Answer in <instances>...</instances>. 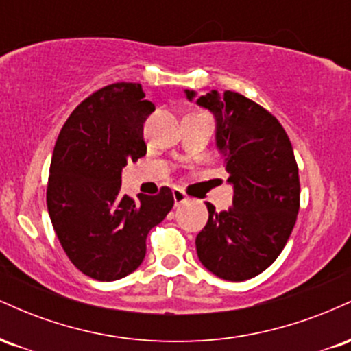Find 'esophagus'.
<instances>
[{
  "label": "esophagus",
  "mask_w": 351,
  "mask_h": 351,
  "mask_svg": "<svg viewBox=\"0 0 351 351\" xmlns=\"http://www.w3.org/2000/svg\"><path fill=\"white\" fill-rule=\"evenodd\" d=\"M173 199H175V206H180V204L186 203L188 196H186V193L183 191V189L173 188Z\"/></svg>",
  "instance_id": "esophagus-1"
}]
</instances>
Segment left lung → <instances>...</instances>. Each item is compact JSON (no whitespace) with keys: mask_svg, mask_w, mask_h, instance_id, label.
I'll return each mask as SVG.
<instances>
[{"mask_svg":"<svg viewBox=\"0 0 351 351\" xmlns=\"http://www.w3.org/2000/svg\"><path fill=\"white\" fill-rule=\"evenodd\" d=\"M196 102L216 117V142L234 186L228 211L206 204L196 251L215 276L247 280L264 272L291 237L300 208L299 167L284 127L263 106L231 90H211Z\"/></svg>","mask_w":351,"mask_h":351,"instance_id":"left-lung-1","label":"left lung"}]
</instances>
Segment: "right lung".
<instances>
[{
	"mask_svg": "<svg viewBox=\"0 0 351 351\" xmlns=\"http://www.w3.org/2000/svg\"><path fill=\"white\" fill-rule=\"evenodd\" d=\"M155 110L140 84L106 86L60 128L47 180V211L64 252L95 280L122 279L142 264L147 236L173 208V193L122 195V168L147 153L143 123Z\"/></svg>",
	"mask_w": 351,
	"mask_h": 351,
	"instance_id": "obj_1",
	"label": "right lung"
}]
</instances>
